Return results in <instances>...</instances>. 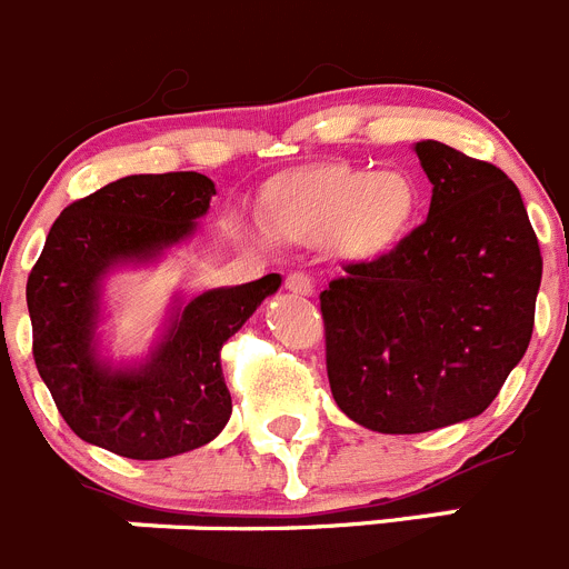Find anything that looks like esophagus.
Here are the masks:
<instances>
[{
	"label": "esophagus",
	"mask_w": 569,
	"mask_h": 569,
	"mask_svg": "<svg viewBox=\"0 0 569 569\" xmlns=\"http://www.w3.org/2000/svg\"><path fill=\"white\" fill-rule=\"evenodd\" d=\"M284 288L296 296H312V279L307 273H301V270H293V273L284 279Z\"/></svg>",
	"instance_id": "1"
}]
</instances>
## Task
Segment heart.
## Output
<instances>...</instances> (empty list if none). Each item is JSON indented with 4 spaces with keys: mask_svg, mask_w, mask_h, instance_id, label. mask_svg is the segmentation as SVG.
Instances as JSON below:
<instances>
[{
    "mask_svg": "<svg viewBox=\"0 0 569 569\" xmlns=\"http://www.w3.org/2000/svg\"><path fill=\"white\" fill-rule=\"evenodd\" d=\"M417 202L415 180L403 171L327 166L281 186L273 228L296 242L336 237L347 259H375L409 231Z\"/></svg>",
    "mask_w": 569,
    "mask_h": 569,
    "instance_id": "1",
    "label": "heart"
}]
</instances>
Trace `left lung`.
<instances>
[{"instance_id": "1", "label": "left lung", "mask_w": 569, "mask_h": 569, "mask_svg": "<svg viewBox=\"0 0 569 569\" xmlns=\"http://www.w3.org/2000/svg\"><path fill=\"white\" fill-rule=\"evenodd\" d=\"M415 154L431 182L423 226L321 293L332 398L380 435L482 415L528 349L541 284L513 180L440 140Z\"/></svg>"}]
</instances>
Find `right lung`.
Wrapping results in <instances>:
<instances>
[{"label":"right lung","mask_w":569,"mask_h":569,"mask_svg":"<svg viewBox=\"0 0 569 569\" xmlns=\"http://www.w3.org/2000/svg\"><path fill=\"white\" fill-rule=\"evenodd\" d=\"M213 180L197 171L129 174L61 211L28 279L33 358L61 417L81 440L129 460H166L226 429L231 392L222 343L281 284L268 273L237 288L171 299L140 361L103 356L109 273L146 268L194 237Z\"/></svg>","instance_id":"obj_1"}]
</instances>
